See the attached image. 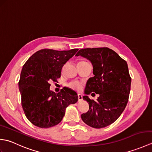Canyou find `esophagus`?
<instances>
[{
    "mask_svg": "<svg viewBox=\"0 0 152 152\" xmlns=\"http://www.w3.org/2000/svg\"><path fill=\"white\" fill-rule=\"evenodd\" d=\"M78 101H82L83 100V97H82V95L81 94H78Z\"/></svg>",
    "mask_w": 152,
    "mask_h": 152,
    "instance_id": "34e87169",
    "label": "esophagus"
}]
</instances>
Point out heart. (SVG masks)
I'll use <instances>...</instances> for the list:
<instances>
[{"label": "heart", "mask_w": 152, "mask_h": 152, "mask_svg": "<svg viewBox=\"0 0 152 152\" xmlns=\"http://www.w3.org/2000/svg\"><path fill=\"white\" fill-rule=\"evenodd\" d=\"M69 86L73 89H80L82 87V83L79 82H73L70 83Z\"/></svg>", "instance_id": "obj_1"}]
</instances>
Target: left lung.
Wrapping results in <instances>:
<instances>
[{"instance_id": "left-lung-1", "label": "left lung", "mask_w": 152, "mask_h": 152, "mask_svg": "<svg viewBox=\"0 0 152 152\" xmlns=\"http://www.w3.org/2000/svg\"><path fill=\"white\" fill-rule=\"evenodd\" d=\"M79 56L91 63L94 74L87 82L83 99L89 109L81 115L82 119L91 127H105L113 124L127 106L131 83L127 63L108 48L82 49L76 54ZM93 92L99 94L96 102L87 96Z\"/></svg>"}]
</instances>
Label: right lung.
I'll return each mask as SVG.
<instances>
[{"label":"right lung","instance_id":"obj_1","mask_svg":"<svg viewBox=\"0 0 152 152\" xmlns=\"http://www.w3.org/2000/svg\"><path fill=\"white\" fill-rule=\"evenodd\" d=\"M78 50H41L23 66L19 82L21 105L27 119L37 127L49 128L59 124L67 106L78 101L77 93L70 88L57 94L50 89V82L60 78L63 65Z\"/></svg>","mask_w":152,"mask_h":152}]
</instances>
